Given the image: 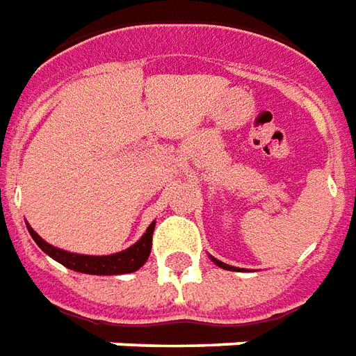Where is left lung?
Wrapping results in <instances>:
<instances>
[{
  "label": "left lung",
  "mask_w": 356,
  "mask_h": 356,
  "mask_svg": "<svg viewBox=\"0 0 356 356\" xmlns=\"http://www.w3.org/2000/svg\"><path fill=\"white\" fill-rule=\"evenodd\" d=\"M213 260H215V259H213ZM215 262H217V266H220V268H225V270H236L234 266H228V264H225V262H218V260H215Z\"/></svg>",
  "instance_id": "obj_1"
}]
</instances>
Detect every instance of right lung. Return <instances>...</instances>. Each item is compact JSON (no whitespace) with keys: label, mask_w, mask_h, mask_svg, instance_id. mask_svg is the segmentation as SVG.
I'll return each mask as SVG.
<instances>
[{"label":"right lung","mask_w":356,"mask_h":356,"mask_svg":"<svg viewBox=\"0 0 356 356\" xmlns=\"http://www.w3.org/2000/svg\"><path fill=\"white\" fill-rule=\"evenodd\" d=\"M33 241L43 249L51 259L60 262L65 268H70L73 272L81 273H92V275H118V273H130L139 270L141 266L147 262L149 254H151L152 247V232H154V222H152L147 232L143 234V238L139 239L138 243H134L130 249H126L117 254H109V257H88V254H75V252L62 251L52 247L47 241L39 238L38 234L33 232L31 226H28Z\"/></svg>","instance_id":"right-lung-1"}]
</instances>
